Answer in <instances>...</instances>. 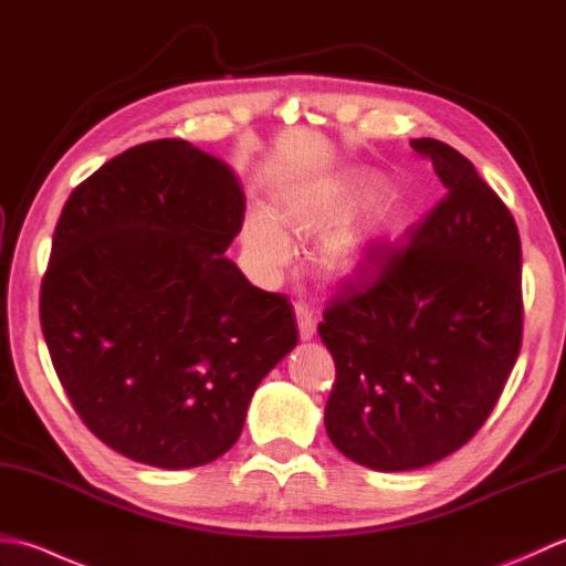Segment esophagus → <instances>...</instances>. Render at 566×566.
<instances>
[{
  "mask_svg": "<svg viewBox=\"0 0 566 566\" xmlns=\"http://www.w3.org/2000/svg\"><path fill=\"white\" fill-rule=\"evenodd\" d=\"M294 314H296V323H298V335L304 340H311L316 333V314L314 308H308L306 304H294Z\"/></svg>",
  "mask_w": 566,
  "mask_h": 566,
  "instance_id": "34e87169",
  "label": "esophagus"
}]
</instances>
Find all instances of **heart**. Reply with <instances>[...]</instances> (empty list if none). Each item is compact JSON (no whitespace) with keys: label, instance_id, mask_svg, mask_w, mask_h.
<instances>
[{"label":"heart","instance_id":"b5f03b06","mask_svg":"<svg viewBox=\"0 0 566 566\" xmlns=\"http://www.w3.org/2000/svg\"><path fill=\"white\" fill-rule=\"evenodd\" d=\"M379 187V177L369 170H345L335 177L311 179L294 185L276 201V211L255 209L245 219V245L262 268L274 270L292 255L294 233H323L321 258L331 272L355 274L369 268L379 252L403 233L411 203L399 191H384L367 211L347 221L353 211Z\"/></svg>","mask_w":566,"mask_h":566}]
</instances>
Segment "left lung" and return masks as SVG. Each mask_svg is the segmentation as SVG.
Listing matches in <instances>:
<instances>
[{
  "instance_id": "1",
  "label": "left lung",
  "mask_w": 566,
  "mask_h": 566,
  "mask_svg": "<svg viewBox=\"0 0 566 566\" xmlns=\"http://www.w3.org/2000/svg\"><path fill=\"white\" fill-rule=\"evenodd\" d=\"M448 189L403 245L340 282L318 335L335 359L326 430L345 457L406 472L460 450L484 426L523 343L521 235L474 165L411 140Z\"/></svg>"
}]
</instances>
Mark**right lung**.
<instances>
[{
	"label": "right lung",
	"instance_id": "add662e5",
	"mask_svg": "<svg viewBox=\"0 0 566 566\" xmlns=\"http://www.w3.org/2000/svg\"><path fill=\"white\" fill-rule=\"evenodd\" d=\"M235 177L182 138L140 143L72 189L41 282V328L82 423L128 460L213 462L262 377L298 343L284 294L223 258Z\"/></svg>",
	"mask_w": 566,
	"mask_h": 566
}]
</instances>
